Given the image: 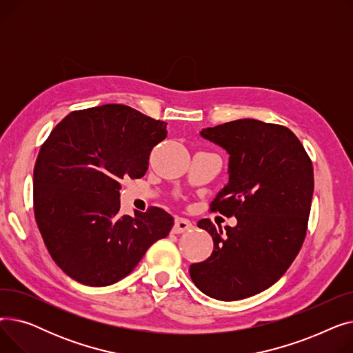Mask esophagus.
I'll return each instance as SVG.
<instances>
[{"label": "esophagus", "mask_w": 353, "mask_h": 353, "mask_svg": "<svg viewBox=\"0 0 353 353\" xmlns=\"http://www.w3.org/2000/svg\"><path fill=\"white\" fill-rule=\"evenodd\" d=\"M193 229V223L189 220V219H184V217H177L174 220V226L172 229L173 233L176 234H180V233H184L188 230H192Z\"/></svg>", "instance_id": "34e87169"}]
</instances>
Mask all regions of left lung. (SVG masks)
I'll use <instances>...</instances> for the list:
<instances>
[{
  "mask_svg": "<svg viewBox=\"0 0 353 353\" xmlns=\"http://www.w3.org/2000/svg\"><path fill=\"white\" fill-rule=\"evenodd\" d=\"M229 153V183L210 212L237 219L217 229L209 219L197 226L213 237V252L189 269L193 283L217 301H239L281 279L298 256L307 230L313 165L299 139L285 125L253 119L203 128Z\"/></svg>",
  "mask_w": 353,
  "mask_h": 353,
  "instance_id": "8db88e82",
  "label": "left lung"
}]
</instances>
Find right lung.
<instances>
[{
	"mask_svg": "<svg viewBox=\"0 0 353 353\" xmlns=\"http://www.w3.org/2000/svg\"><path fill=\"white\" fill-rule=\"evenodd\" d=\"M165 123L124 104L72 111L54 127L34 165V216L52 261L87 286L132 273L174 219L160 208L121 216L125 177L140 179Z\"/></svg>",
	"mask_w": 353,
	"mask_h": 353,
	"instance_id": "1",
	"label": "right lung"
}]
</instances>
